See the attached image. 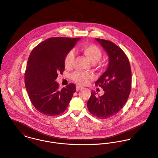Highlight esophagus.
<instances>
[{
    "label": "esophagus",
    "mask_w": 158,
    "mask_h": 158,
    "mask_svg": "<svg viewBox=\"0 0 158 158\" xmlns=\"http://www.w3.org/2000/svg\"><path fill=\"white\" fill-rule=\"evenodd\" d=\"M83 88L82 86H77V91H80V90H81Z\"/></svg>",
    "instance_id": "esophagus-1"
}]
</instances>
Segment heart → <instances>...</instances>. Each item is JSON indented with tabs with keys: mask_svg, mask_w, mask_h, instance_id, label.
<instances>
[{
	"mask_svg": "<svg viewBox=\"0 0 158 158\" xmlns=\"http://www.w3.org/2000/svg\"><path fill=\"white\" fill-rule=\"evenodd\" d=\"M82 53L93 63L98 62L102 56V52L99 47L94 44H88L81 48ZM75 54L72 51L67 53L64 58V65L66 68H70L73 63ZM72 79L80 85H86L93 79L94 77L91 73L82 72H75L71 75Z\"/></svg>",
	"mask_w": 158,
	"mask_h": 158,
	"instance_id": "b5f03b06",
	"label": "heart"
}]
</instances>
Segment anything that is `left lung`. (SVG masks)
I'll list each match as a JSON object with an SVG mask.
<instances>
[{
    "mask_svg": "<svg viewBox=\"0 0 158 158\" xmlns=\"http://www.w3.org/2000/svg\"><path fill=\"white\" fill-rule=\"evenodd\" d=\"M96 40L107 53L109 62L106 70L95 83L105 93L98 97L93 91L87 106L94 116L106 119L117 114L127 101L131 89V69L127 56L119 47L108 40Z\"/></svg>",
    "mask_w": 158,
    "mask_h": 158,
    "instance_id": "1",
    "label": "left lung"
}]
</instances>
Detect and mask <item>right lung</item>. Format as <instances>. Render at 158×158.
<instances>
[{
  "label": "right lung",
  "instance_id": "obj_1",
  "mask_svg": "<svg viewBox=\"0 0 158 158\" xmlns=\"http://www.w3.org/2000/svg\"><path fill=\"white\" fill-rule=\"evenodd\" d=\"M80 38H49L37 45L29 57L24 75L25 86L34 106L44 114L63 113L76 91L70 83L59 89L55 81L64 70V58Z\"/></svg>",
  "mask_w": 158,
  "mask_h": 158
}]
</instances>
